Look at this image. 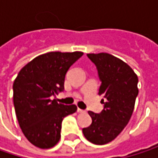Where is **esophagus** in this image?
Masks as SVG:
<instances>
[{"label":"esophagus","instance_id":"1","mask_svg":"<svg viewBox=\"0 0 158 158\" xmlns=\"http://www.w3.org/2000/svg\"><path fill=\"white\" fill-rule=\"evenodd\" d=\"M77 111L79 112V113H85L86 111L84 110H81V109H79V108H78V110H77Z\"/></svg>","mask_w":158,"mask_h":158}]
</instances>
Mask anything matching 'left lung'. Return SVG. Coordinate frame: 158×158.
Here are the masks:
<instances>
[{"instance_id":"8db88e82","label":"left lung","mask_w":158,"mask_h":158,"mask_svg":"<svg viewBox=\"0 0 158 158\" xmlns=\"http://www.w3.org/2000/svg\"><path fill=\"white\" fill-rule=\"evenodd\" d=\"M96 65L102 81L99 95L104 109L99 114L89 111L91 124L83 128L86 139L95 144H105L115 139L127 125L138 95V78L133 69L122 59L108 54H88Z\"/></svg>"}]
</instances>
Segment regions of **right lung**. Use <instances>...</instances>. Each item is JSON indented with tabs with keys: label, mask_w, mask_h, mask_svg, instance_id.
Returning a JSON list of instances; mask_svg holds the SVG:
<instances>
[{
	"label": "right lung",
	"mask_w": 158,
	"mask_h": 158,
	"mask_svg": "<svg viewBox=\"0 0 158 158\" xmlns=\"http://www.w3.org/2000/svg\"><path fill=\"white\" fill-rule=\"evenodd\" d=\"M82 52H48L27 63L14 82V104L19 125L27 140L48 149L60 139L61 123L77 106L64 105L51 96L63 91L69 69Z\"/></svg>",
	"instance_id": "1"
}]
</instances>
